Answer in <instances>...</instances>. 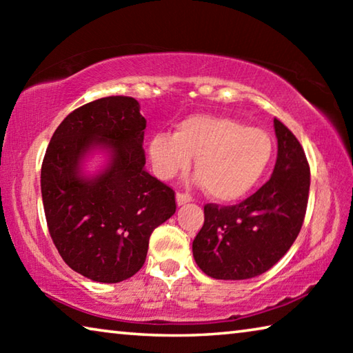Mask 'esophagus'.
<instances>
[{
  "label": "esophagus",
  "mask_w": 353,
  "mask_h": 353,
  "mask_svg": "<svg viewBox=\"0 0 353 353\" xmlns=\"http://www.w3.org/2000/svg\"><path fill=\"white\" fill-rule=\"evenodd\" d=\"M176 199H177L179 205H183V204H187V202H190L193 198H191V194H188V193H183V191H177Z\"/></svg>",
  "instance_id": "1"
}]
</instances>
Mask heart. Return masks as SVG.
Wrapping results in <instances>:
<instances>
[{
    "label": "heart",
    "instance_id": "1",
    "mask_svg": "<svg viewBox=\"0 0 353 353\" xmlns=\"http://www.w3.org/2000/svg\"><path fill=\"white\" fill-rule=\"evenodd\" d=\"M272 140L265 130L246 128L229 117L191 115L176 134L160 132L149 141V159L160 179L174 177L196 155V172L212 198L230 202L248 194L272 159Z\"/></svg>",
    "mask_w": 353,
    "mask_h": 353
}]
</instances>
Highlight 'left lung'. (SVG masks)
I'll use <instances>...</instances> for the list:
<instances>
[{
    "mask_svg": "<svg viewBox=\"0 0 353 353\" xmlns=\"http://www.w3.org/2000/svg\"><path fill=\"white\" fill-rule=\"evenodd\" d=\"M279 143L270 181L235 205L205 204L193 255L207 276L250 279L276 265L296 241L305 219L310 165L296 135L274 118Z\"/></svg>",
    "mask_w": 353,
    "mask_h": 353,
    "instance_id": "8db88e82",
    "label": "left lung"
}]
</instances>
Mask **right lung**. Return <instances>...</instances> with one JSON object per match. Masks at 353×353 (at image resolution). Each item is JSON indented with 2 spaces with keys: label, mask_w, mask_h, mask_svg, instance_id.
Wrapping results in <instances>:
<instances>
[{
  "label": "right lung",
  "mask_w": 353,
  "mask_h": 353,
  "mask_svg": "<svg viewBox=\"0 0 353 353\" xmlns=\"http://www.w3.org/2000/svg\"><path fill=\"white\" fill-rule=\"evenodd\" d=\"M146 119L130 97H107L77 107L52 134L41 163L48 230L71 270L118 283L145 265L149 236L176 212V193L145 170ZM93 144L112 151V163L93 181L79 162Z\"/></svg>",
  "instance_id": "obj_1"
}]
</instances>
